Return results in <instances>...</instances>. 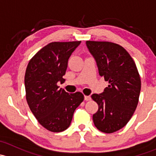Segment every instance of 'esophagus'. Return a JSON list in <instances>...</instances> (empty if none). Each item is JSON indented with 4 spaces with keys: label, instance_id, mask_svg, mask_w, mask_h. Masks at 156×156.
I'll use <instances>...</instances> for the list:
<instances>
[{
    "label": "esophagus",
    "instance_id": "esophagus-1",
    "mask_svg": "<svg viewBox=\"0 0 156 156\" xmlns=\"http://www.w3.org/2000/svg\"><path fill=\"white\" fill-rule=\"evenodd\" d=\"M84 100H85L86 101H89V100H91V97H90V96H84Z\"/></svg>",
    "mask_w": 156,
    "mask_h": 156
}]
</instances>
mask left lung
<instances>
[{
  "label": "left lung",
  "instance_id": "1",
  "mask_svg": "<svg viewBox=\"0 0 156 156\" xmlns=\"http://www.w3.org/2000/svg\"><path fill=\"white\" fill-rule=\"evenodd\" d=\"M86 44L97 61L99 74L108 82L102 94L91 96L99 106L93 121L100 131L114 133L125 127L134 113L140 76L133 59L121 45L94 41H87Z\"/></svg>",
  "mask_w": 156,
  "mask_h": 156
}]
</instances>
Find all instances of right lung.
<instances>
[{
	"label": "right lung",
	"instance_id": "add662e5",
	"mask_svg": "<svg viewBox=\"0 0 156 156\" xmlns=\"http://www.w3.org/2000/svg\"><path fill=\"white\" fill-rule=\"evenodd\" d=\"M81 41L51 42L29 60L25 74L26 97L37 122L51 132H61L70 125L75 108L84 100L81 92L68 94L59 89L68 60Z\"/></svg>",
	"mask_w": 156,
	"mask_h": 156
}]
</instances>
